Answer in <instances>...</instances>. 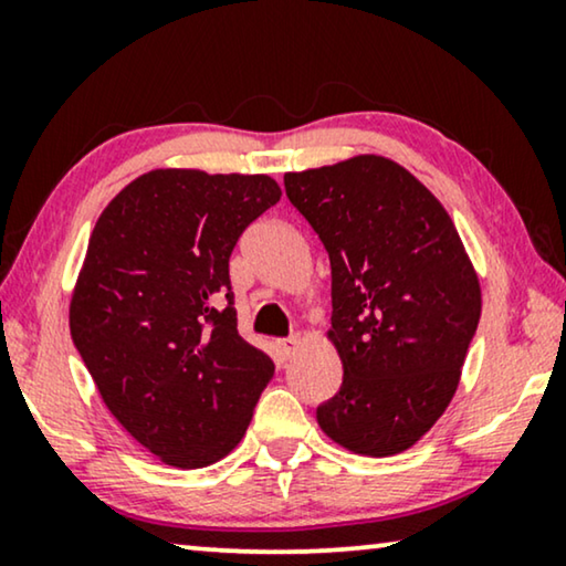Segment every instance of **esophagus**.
Returning a JSON list of instances; mask_svg holds the SVG:
<instances>
[{"mask_svg": "<svg viewBox=\"0 0 566 566\" xmlns=\"http://www.w3.org/2000/svg\"><path fill=\"white\" fill-rule=\"evenodd\" d=\"M298 343L301 339L298 337H285V339H277L275 343V350H277V355H281L283 360H289L293 353H296V347H298Z\"/></svg>", "mask_w": 566, "mask_h": 566, "instance_id": "obj_1", "label": "esophagus"}]
</instances>
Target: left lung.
<instances>
[{"label": "left lung", "mask_w": 566, "mask_h": 566, "mask_svg": "<svg viewBox=\"0 0 566 566\" xmlns=\"http://www.w3.org/2000/svg\"><path fill=\"white\" fill-rule=\"evenodd\" d=\"M283 182L332 268L327 337L343 386L316 407V422L353 453L407 451L451 405L482 316L459 231L415 175L376 154Z\"/></svg>", "instance_id": "1"}]
</instances>
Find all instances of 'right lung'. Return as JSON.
<instances>
[{
	"label": "right lung",
	"instance_id": "obj_1",
	"mask_svg": "<svg viewBox=\"0 0 566 566\" xmlns=\"http://www.w3.org/2000/svg\"><path fill=\"white\" fill-rule=\"evenodd\" d=\"M277 200L268 175L151 169L92 229L72 339L115 420L169 467L234 451L273 378V360L237 332L229 258Z\"/></svg>",
	"mask_w": 566,
	"mask_h": 566
}]
</instances>
